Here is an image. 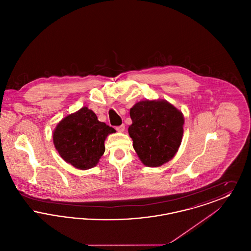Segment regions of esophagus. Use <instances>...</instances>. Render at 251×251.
<instances>
[{
  "mask_svg": "<svg viewBox=\"0 0 251 251\" xmlns=\"http://www.w3.org/2000/svg\"><path fill=\"white\" fill-rule=\"evenodd\" d=\"M116 130L119 131V132H123L124 130H125V125H124V124L120 125V126H119V127H117V128H116Z\"/></svg>",
  "mask_w": 251,
  "mask_h": 251,
  "instance_id": "34e87169",
  "label": "esophagus"
}]
</instances>
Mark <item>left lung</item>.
<instances>
[{
    "label": "left lung",
    "mask_w": 251,
    "mask_h": 251,
    "mask_svg": "<svg viewBox=\"0 0 251 251\" xmlns=\"http://www.w3.org/2000/svg\"><path fill=\"white\" fill-rule=\"evenodd\" d=\"M130 116L132 124L128 131L142 164L158 167L169 162L182 140L181 111L166 100H145L131 108Z\"/></svg>",
    "instance_id": "obj_1"
}]
</instances>
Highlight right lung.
<instances>
[{
  "label": "right lung",
  "instance_id": "obj_1",
  "mask_svg": "<svg viewBox=\"0 0 251 251\" xmlns=\"http://www.w3.org/2000/svg\"><path fill=\"white\" fill-rule=\"evenodd\" d=\"M114 132V128L99 121L95 113L84 106L60 120L52 140L65 162L86 170L98 165L105 151L104 141Z\"/></svg>",
  "mask_w": 251,
  "mask_h": 251
}]
</instances>
